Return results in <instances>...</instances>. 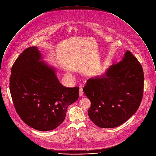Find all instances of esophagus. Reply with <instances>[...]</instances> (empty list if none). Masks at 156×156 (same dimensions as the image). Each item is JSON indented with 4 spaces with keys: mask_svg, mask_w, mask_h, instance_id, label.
Here are the masks:
<instances>
[{
    "mask_svg": "<svg viewBox=\"0 0 156 156\" xmlns=\"http://www.w3.org/2000/svg\"><path fill=\"white\" fill-rule=\"evenodd\" d=\"M83 95V89L82 88H79V96L82 97Z\"/></svg>",
    "mask_w": 156,
    "mask_h": 156,
    "instance_id": "esophagus-1",
    "label": "esophagus"
}]
</instances>
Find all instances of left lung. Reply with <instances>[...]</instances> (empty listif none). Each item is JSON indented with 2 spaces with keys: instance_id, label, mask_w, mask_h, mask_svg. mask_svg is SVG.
Returning a JSON list of instances; mask_svg holds the SVG:
<instances>
[{
  "instance_id": "left-lung-1",
  "label": "left lung",
  "mask_w": 156,
  "mask_h": 156,
  "mask_svg": "<svg viewBox=\"0 0 156 156\" xmlns=\"http://www.w3.org/2000/svg\"><path fill=\"white\" fill-rule=\"evenodd\" d=\"M142 67L130 51L112 65L106 76L89 79L83 92L90 101V119L101 128H114L126 122L138 109L143 97Z\"/></svg>"
}]
</instances>
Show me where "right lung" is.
Segmentation results:
<instances>
[{"mask_svg": "<svg viewBox=\"0 0 156 156\" xmlns=\"http://www.w3.org/2000/svg\"><path fill=\"white\" fill-rule=\"evenodd\" d=\"M37 47L26 48L11 68L9 90L20 118L39 131L57 128L64 121L68 106L79 98V87L61 84L53 68L40 62Z\"/></svg>", "mask_w": 156, "mask_h": 156, "instance_id": "obj_1", "label": "right lung"}]
</instances>
